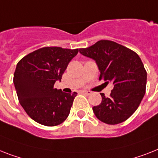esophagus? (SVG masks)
<instances>
[{"instance_id": "esophagus-1", "label": "esophagus", "mask_w": 158, "mask_h": 158, "mask_svg": "<svg viewBox=\"0 0 158 158\" xmlns=\"http://www.w3.org/2000/svg\"><path fill=\"white\" fill-rule=\"evenodd\" d=\"M81 93L84 94L89 95V94H92V92H91V91H88V90H82Z\"/></svg>"}]
</instances>
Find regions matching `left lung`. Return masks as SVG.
<instances>
[{"label": "left lung", "instance_id": "left-lung-1", "mask_svg": "<svg viewBox=\"0 0 158 158\" xmlns=\"http://www.w3.org/2000/svg\"><path fill=\"white\" fill-rule=\"evenodd\" d=\"M80 52L96 61L100 81L114 85L109 98L100 94L102 102L93 107L96 117L111 125L127 120L136 110L145 94L147 72L140 56L110 40H99L89 48H81Z\"/></svg>", "mask_w": 158, "mask_h": 158}]
</instances>
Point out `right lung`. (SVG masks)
Here are the masks:
<instances>
[{
  "mask_svg": "<svg viewBox=\"0 0 158 158\" xmlns=\"http://www.w3.org/2000/svg\"><path fill=\"white\" fill-rule=\"evenodd\" d=\"M78 49L45 47L21 59L14 83L21 106L35 122L48 127L60 124L69 114L77 94L54 88Z\"/></svg>",
  "mask_w": 158,
  "mask_h": 158,
  "instance_id": "obj_1",
  "label": "right lung"
}]
</instances>
